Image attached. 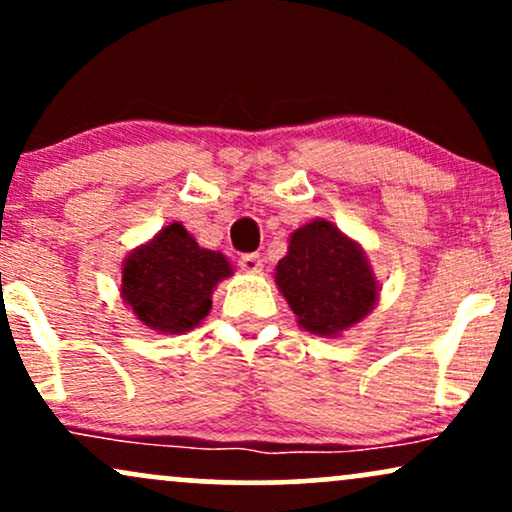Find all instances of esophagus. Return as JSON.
Segmentation results:
<instances>
[{
	"instance_id": "obj_1",
	"label": "esophagus",
	"mask_w": 512,
	"mask_h": 512,
	"mask_svg": "<svg viewBox=\"0 0 512 512\" xmlns=\"http://www.w3.org/2000/svg\"><path fill=\"white\" fill-rule=\"evenodd\" d=\"M238 264H240V269H243V272H248V274L262 272V257L257 255V252H248V255H243L238 260Z\"/></svg>"
}]
</instances>
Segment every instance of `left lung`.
<instances>
[{"label":"left lung","mask_w":512,"mask_h":512,"mask_svg":"<svg viewBox=\"0 0 512 512\" xmlns=\"http://www.w3.org/2000/svg\"><path fill=\"white\" fill-rule=\"evenodd\" d=\"M276 284L301 327L325 337L368 315L378 298L361 248L322 219L293 233L276 264Z\"/></svg>","instance_id":"left-lung-1"}]
</instances>
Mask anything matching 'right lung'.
<instances>
[{
	"mask_svg": "<svg viewBox=\"0 0 512 512\" xmlns=\"http://www.w3.org/2000/svg\"><path fill=\"white\" fill-rule=\"evenodd\" d=\"M228 274L221 252L199 248L180 223H170L127 260L122 298L151 330L187 332L209 315L211 291Z\"/></svg>",
	"mask_w": 512,
	"mask_h": 512,
	"instance_id": "add662e5",
	"label": "right lung"
}]
</instances>
